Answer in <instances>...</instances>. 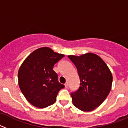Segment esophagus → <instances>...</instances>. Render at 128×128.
Returning <instances> with one entry per match:
<instances>
[{"label":"esophagus","instance_id":"esophagus-1","mask_svg":"<svg viewBox=\"0 0 128 128\" xmlns=\"http://www.w3.org/2000/svg\"><path fill=\"white\" fill-rule=\"evenodd\" d=\"M65 88H68V82H65Z\"/></svg>","mask_w":128,"mask_h":128}]
</instances>
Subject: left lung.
Masks as SVG:
<instances>
[{
	"label": "left lung",
	"mask_w": 128,
	"mask_h": 128,
	"mask_svg": "<svg viewBox=\"0 0 128 128\" xmlns=\"http://www.w3.org/2000/svg\"><path fill=\"white\" fill-rule=\"evenodd\" d=\"M78 70L80 86L71 93L73 104L84 112L100 106L110 92L113 77L109 68L99 56L86 53L68 56Z\"/></svg>",
	"instance_id": "left-lung-1"
}]
</instances>
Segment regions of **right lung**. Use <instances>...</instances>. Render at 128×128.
<instances>
[{
	"label": "right lung",
	"mask_w": 128,
	"mask_h": 128,
	"mask_svg": "<svg viewBox=\"0 0 128 128\" xmlns=\"http://www.w3.org/2000/svg\"><path fill=\"white\" fill-rule=\"evenodd\" d=\"M64 55L48 47H42L30 54L18 72V84L26 99L39 108L56 102L59 91L65 86L58 81L53 66Z\"/></svg>",
	"instance_id": "1"
}]
</instances>
